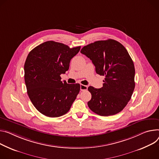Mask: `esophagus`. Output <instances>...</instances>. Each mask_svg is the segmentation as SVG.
I'll return each mask as SVG.
<instances>
[{
	"label": "esophagus",
	"instance_id": "esophagus-1",
	"mask_svg": "<svg viewBox=\"0 0 159 159\" xmlns=\"http://www.w3.org/2000/svg\"><path fill=\"white\" fill-rule=\"evenodd\" d=\"M88 85H82V84L80 85V90L81 91H86V90H88Z\"/></svg>",
	"mask_w": 159,
	"mask_h": 159
}]
</instances>
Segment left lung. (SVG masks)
I'll use <instances>...</instances> for the list:
<instances>
[{
  "label": "left lung",
  "mask_w": 159,
  "mask_h": 159,
  "mask_svg": "<svg viewBox=\"0 0 159 159\" xmlns=\"http://www.w3.org/2000/svg\"><path fill=\"white\" fill-rule=\"evenodd\" d=\"M80 52L92 61L98 74L105 76L102 88H88L92 95L89 108L101 116L119 113L131 99L135 87L134 65L127 51L118 41L108 39L85 46Z\"/></svg>",
  "instance_id": "8db88e82"
}]
</instances>
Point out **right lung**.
Instances as JSON below:
<instances>
[{"instance_id":"obj_1","label":"right lung","mask_w":159,"mask_h":159,"mask_svg":"<svg viewBox=\"0 0 159 159\" xmlns=\"http://www.w3.org/2000/svg\"><path fill=\"white\" fill-rule=\"evenodd\" d=\"M80 46L70 48L62 43L47 41L33 49L26 59L25 82L27 93L35 108L49 117L66 113L80 91L79 84L62 82L60 75Z\"/></svg>"}]
</instances>
